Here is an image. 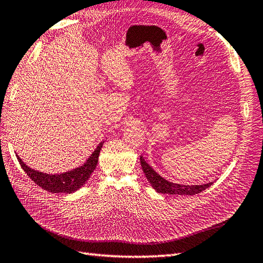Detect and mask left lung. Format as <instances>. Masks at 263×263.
Here are the masks:
<instances>
[{"label": "left lung", "mask_w": 263, "mask_h": 263, "mask_svg": "<svg viewBox=\"0 0 263 263\" xmlns=\"http://www.w3.org/2000/svg\"><path fill=\"white\" fill-rule=\"evenodd\" d=\"M140 162H141V166H142V171L145 174L149 183L152 185L153 189L159 193L178 194V196H194V194L202 192L213 184V182L203 183V184H193V185L173 183V182H170L169 180L164 179L163 177H161L160 174L146 162L142 156L140 157Z\"/></svg>", "instance_id": "1"}]
</instances>
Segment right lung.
Returning a JSON list of instances; mask_svg holds the SVG:
<instances>
[{
  "mask_svg": "<svg viewBox=\"0 0 263 263\" xmlns=\"http://www.w3.org/2000/svg\"><path fill=\"white\" fill-rule=\"evenodd\" d=\"M103 141L98 144L96 150L92 152L91 156L86 159L85 162L76 169L62 173H45L35 169H32L26 165L22 159L20 158L16 152V158L21 164L22 169L32 179L33 182L41 186L42 189L52 193H73L82 187L87 180L90 179L92 172L96 169L99 161V154L102 149Z\"/></svg>",
  "mask_w": 263,
  "mask_h": 263,
  "instance_id": "1",
  "label": "right lung"
}]
</instances>
